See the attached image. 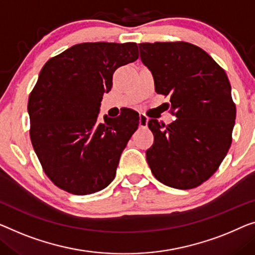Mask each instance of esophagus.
<instances>
[{
    "instance_id": "obj_1",
    "label": "esophagus",
    "mask_w": 255,
    "mask_h": 255,
    "mask_svg": "<svg viewBox=\"0 0 255 255\" xmlns=\"http://www.w3.org/2000/svg\"><path fill=\"white\" fill-rule=\"evenodd\" d=\"M139 127L145 128L147 126V123H149V118H147L145 115L143 113H139Z\"/></svg>"
}]
</instances>
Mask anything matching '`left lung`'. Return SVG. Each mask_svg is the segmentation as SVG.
Here are the masks:
<instances>
[{"label":"left lung","instance_id":"8db88e82","mask_svg":"<svg viewBox=\"0 0 255 255\" xmlns=\"http://www.w3.org/2000/svg\"><path fill=\"white\" fill-rule=\"evenodd\" d=\"M140 60L151 71L158 94L170 97L177 119L147 126L154 140L146 160L154 177L175 189H192L216 172L231 145L236 106L226 72L188 42L139 43Z\"/></svg>","mask_w":255,"mask_h":255}]
</instances>
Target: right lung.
Masks as SVG:
<instances>
[{
  "mask_svg": "<svg viewBox=\"0 0 255 255\" xmlns=\"http://www.w3.org/2000/svg\"><path fill=\"white\" fill-rule=\"evenodd\" d=\"M138 58L137 44L86 42L44 64L28 98L30 140L44 173L57 187L89 195L113 181L120 155L137 129L127 109L98 121L103 95L118 67Z\"/></svg>",
  "mask_w": 255,
  "mask_h": 255,
  "instance_id": "right-lung-1",
  "label": "right lung"
}]
</instances>
